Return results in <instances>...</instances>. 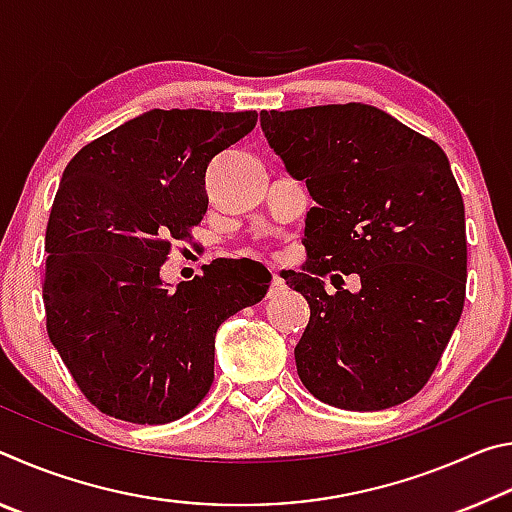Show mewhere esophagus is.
<instances>
[{
	"instance_id": "34e87169",
	"label": "esophagus",
	"mask_w": 512,
	"mask_h": 512,
	"mask_svg": "<svg viewBox=\"0 0 512 512\" xmlns=\"http://www.w3.org/2000/svg\"><path fill=\"white\" fill-rule=\"evenodd\" d=\"M284 289H287V284H284L282 277L273 275V282H271V291H268V298H273V296H280V293H282Z\"/></svg>"
}]
</instances>
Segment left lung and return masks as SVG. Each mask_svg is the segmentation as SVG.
<instances>
[{
    "label": "left lung",
    "mask_w": 512,
    "mask_h": 512,
    "mask_svg": "<svg viewBox=\"0 0 512 512\" xmlns=\"http://www.w3.org/2000/svg\"><path fill=\"white\" fill-rule=\"evenodd\" d=\"M259 117L271 149L316 201L305 219V273L284 277L311 309L296 345L300 381L345 411L411 400L465 302V207L445 151L366 103ZM332 270L357 272L360 291L335 284L327 294L322 277Z\"/></svg>",
    "instance_id": "1"
}]
</instances>
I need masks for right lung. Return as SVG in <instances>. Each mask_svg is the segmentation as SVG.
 <instances>
[{
  "label": "right lung",
  "instance_id": "1",
  "mask_svg": "<svg viewBox=\"0 0 512 512\" xmlns=\"http://www.w3.org/2000/svg\"><path fill=\"white\" fill-rule=\"evenodd\" d=\"M257 112L151 110L85 144L51 205L42 282L47 334L76 386L110 418H183L214 381L216 329L266 296L271 275L216 259L162 287L171 241L207 212L205 171Z\"/></svg>",
  "mask_w": 512,
  "mask_h": 512
}]
</instances>
